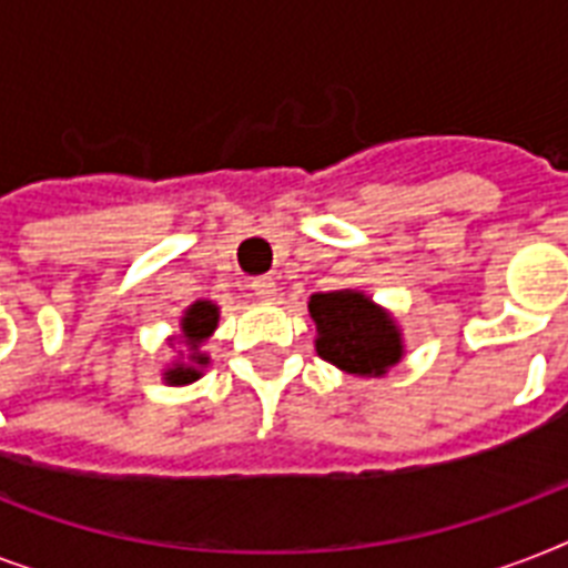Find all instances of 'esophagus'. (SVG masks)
Wrapping results in <instances>:
<instances>
[{
    "mask_svg": "<svg viewBox=\"0 0 568 568\" xmlns=\"http://www.w3.org/2000/svg\"><path fill=\"white\" fill-rule=\"evenodd\" d=\"M250 288H253V294H256L258 301H265V303H274L276 292H280L271 276H258V280H253V285H250Z\"/></svg>",
    "mask_w": 568,
    "mask_h": 568,
    "instance_id": "obj_1",
    "label": "esophagus"
}]
</instances>
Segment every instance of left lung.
<instances>
[{"label": "left lung", "mask_w": 568, "mask_h": 568, "mask_svg": "<svg viewBox=\"0 0 568 568\" xmlns=\"http://www.w3.org/2000/svg\"><path fill=\"white\" fill-rule=\"evenodd\" d=\"M310 318L315 321V354L338 372L383 377L404 359V329L365 292L336 288L312 294Z\"/></svg>", "instance_id": "left-lung-1"}]
</instances>
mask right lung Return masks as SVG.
Returning a JSON list of instances; mask_svg holds the SVG:
<instances>
[{
  "mask_svg": "<svg viewBox=\"0 0 568 568\" xmlns=\"http://www.w3.org/2000/svg\"><path fill=\"white\" fill-rule=\"evenodd\" d=\"M217 321H221V306L212 301H194L182 310L180 327L173 329V336L168 338L173 347L180 345L176 356L162 368V379L168 386H189V383L203 377V372L212 363L203 345L217 329Z\"/></svg>",
  "mask_w": 568,
  "mask_h": 568,
  "instance_id": "right-lung-1",
  "label": "right lung"
}]
</instances>
